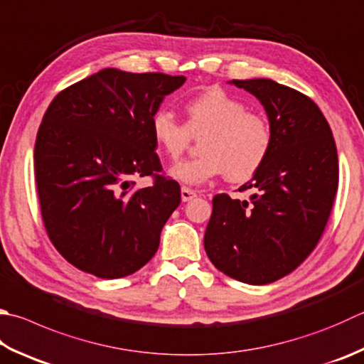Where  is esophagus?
Listing matches in <instances>:
<instances>
[{
	"label": "esophagus",
	"instance_id": "1",
	"mask_svg": "<svg viewBox=\"0 0 364 364\" xmlns=\"http://www.w3.org/2000/svg\"><path fill=\"white\" fill-rule=\"evenodd\" d=\"M195 196H196V191L195 190H191L188 187H182V190H181L182 201H191Z\"/></svg>",
	"mask_w": 364,
	"mask_h": 364
}]
</instances>
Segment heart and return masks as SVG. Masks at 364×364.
I'll return each mask as SVG.
<instances>
[{
	"label": "heart",
	"mask_w": 364,
	"mask_h": 364,
	"mask_svg": "<svg viewBox=\"0 0 364 364\" xmlns=\"http://www.w3.org/2000/svg\"><path fill=\"white\" fill-rule=\"evenodd\" d=\"M187 120L181 123L168 109H159L150 119V133L169 160H177L200 138L198 159L177 163L171 177L187 185H201L225 174L231 182H245L263 166L274 142L269 119L247 111L245 102L222 88H210L185 102Z\"/></svg>",
	"instance_id": "heart-1"
}]
</instances>
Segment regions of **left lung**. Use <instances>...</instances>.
Here are the masks:
<instances>
[{"mask_svg": "<svg viewBox=\"0 0 364 364\" xmlns=\"http://www.w3.org/2000/svg\"><path fill=\"white\" fill-rule=\"evenodd\" d=\"M231 84L262 102L274 142L263 166L239 188H253L250 203L214 196L204 249L226 276L264 285L296 269L318 244L338 191V150L309 97L271 79Z\"/></svg>", "mask_w": 364, "mask_h": 364, "instance_id": "1", "label": "left lung"}]
</instances>
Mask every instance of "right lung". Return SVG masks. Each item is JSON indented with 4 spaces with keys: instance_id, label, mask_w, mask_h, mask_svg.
Instances as JSON below:
<instances>
[{
    "instance_id": "add662e5",
    "label": "right lung",
    "mask_w": 364,
    "mask_h": 364,
    "mask_svg": "<svg viewBox=\"0 0 364 364\" xmlns=\"http://www.w3.org/2000/svg\"><path fill=\"white\" fill-rule=\"evenodd\" d=\"M183 75L106 68L65 88L43 117L34 176L47 235L61 257L101 279L129 276L150 262L181 203L163 171L150 119ZM154 183L134 189V178Z\"/></svg>"
}]
</instances>
